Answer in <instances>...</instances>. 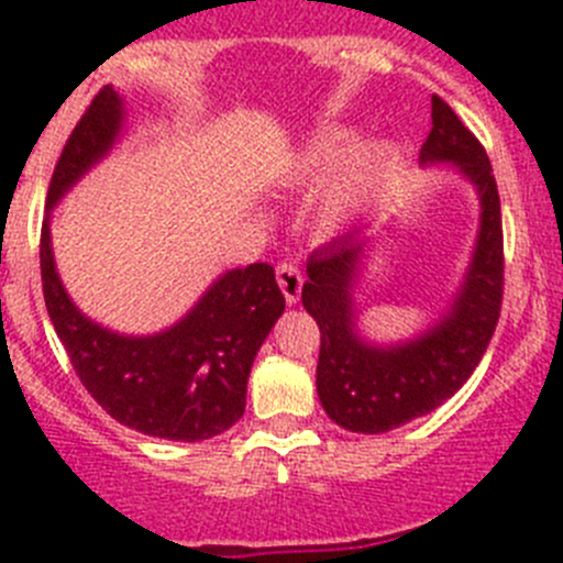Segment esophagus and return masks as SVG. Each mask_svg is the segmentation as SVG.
Returning a JSON list of instances; mask_svg holds the SVG:
<instances>
[{
	"mask_svg": "<svg viewBox=\"0 0 563 563\" xmlns=\"http://www.w3.org/2000/svg\"><path fill=\"white\" fill-rule=\"evenodd\" d=\"M275 275L286 302L297 305L299 297H302V272H299L294 264H288V261H283V264H277Z\"/></svg>",
	"mask_w": 563,
	"mask_h": 563,
	"instance_id": "obj_1",
	"label": "esophagus"
}]
</instances>
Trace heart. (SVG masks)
Here are the masks:
<instances>
[{
    "instance_id": "b5f03b06",
    "label": "heart",
    "mask_w": 563,
    "mask_h": 563,
    "mask_svg": "<svg viewBox=\"0 0 563 563\" xmlns=\"http://www.w3.org/2000/svg\"><path fill=\"white\" fill-rule=\"evenodd\" d=\"M351 144L349 130H338V133H323L318 139L308 141L305 150L297 157V172L302 176H321L332 172L345 155ZM400 150L391 141H376L367 144L345 163V168L329 181L321 190L316 201V225L323 234H334V231L345 229L354 220L365 214L376 198L378 187H382L384 176L395 166Z\"/></svg>"
}]
</instances>
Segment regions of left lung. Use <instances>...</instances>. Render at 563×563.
Returning <instances> with one entry per match:
<instances>
[{
  "instance_id": "obj_1",
  "label": "left lung",
  "mask_w": 563,
  "mask_h": 563,
  "mask_svg": "<svg viewBox=\"0 0 563 563\" xmlns=\"http://www.w3.org/2000/svg\"><path fill=\"white\" fill-rule=\"evenodd\" d=\"M419 166H452L479 198V229L450 302L419 332L373 340L356 291L373 247V225L316 250L302 305L321 329L316 389L323 411L351 433H387L435 411L471 378L501 313L504 234L496 176L479 141L439 95Z\"/></svg>"
}]
</instances>
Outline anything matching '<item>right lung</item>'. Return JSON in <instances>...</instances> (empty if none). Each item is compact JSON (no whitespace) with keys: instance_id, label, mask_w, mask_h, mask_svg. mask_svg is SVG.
<instances>
[{"instance_id":"right-lung-1","label":"right lung","mask_w":563,"mask_h":563,"mask_svg":"<svg viewBox=\"0 0 563 563\" xmlns=\"http://www.w3.org/2000/svg\"><path fill=\"white\" fill-rule=\"evenodd\" d=\"M128 100L108 84L62 150L40 236L43 297L56 338L89 395L119 424L168 441L212 439L245 413L250 367L286 310L275 269H225L172 327L124 334L81 313L56 272L51 214L56 203L128 133Z\"/></svg>"}]
</instances>
